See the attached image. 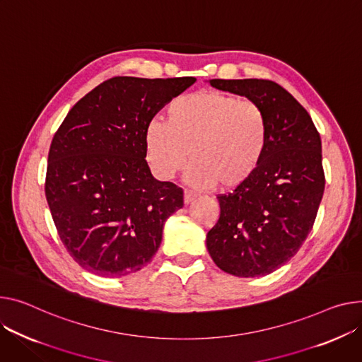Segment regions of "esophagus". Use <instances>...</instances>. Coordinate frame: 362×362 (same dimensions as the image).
<instances>
[{
	"label": "esophagus",
	"instance_id": "1",
	"mask_svg": "<svg viewBox=\"0 0 362 362\" xmlns=\"http://www.w3.org/2000/svg\"><path fill=\"white\" fill-rule=\"evenodd\" d=\"M197 199V195L195 194H192V192H185V195H183V201H185V205H189V204H192Z\"/></svg>",
	"mask_w": 362,
	"mask_h": 362
}]
</instances>
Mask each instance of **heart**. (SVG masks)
<instances>
[{"label": "heart", "instance_id": "b5f03b06", "mask_svg": "<svg viewBox=\"0 0 362 362\" xmlns=\"http://www.w3.org/2000/svg\"><path fill=\"white\" fill-rule=\"evenodd\" d=\"M269 144V120L260 105L234 94L202 90L175 99L164 122L153 120L144 132L151 172L173 179L192 161L186 180L197 187L234 189L259 168Z\"/></svg>", "mask_w": 362, "mask_h": 362}]
</instances>
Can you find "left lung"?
<instances>
[{
    "label": "left lung",
    "mask_w": 362,
    "mask_h": 362,
    "mask_svg": "<svg viewBox=\"0 0 362 362\" xmlns=\"http://www.w3.org/2000/svg\"><path fill=\"white\" fill-rule=\"evenodd\" d=\"M245 95L269 120V144L256 173L218 195L220 218L206 234L216 267L242 278L268 275L290 260L315 224L325 192L322 139L307 110L271 80H209Z\"/></svg>",
    "instance_id": "left-lung-1"
}]
</instances>
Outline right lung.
I'll return each mask as SVG.
<instances>
[{
	"instance_id": "obj_1",
	"label": "right lung",
	"mask_w": 362,
	"mask_h": 362,
	"mask_svg": "<svg viewBox=\"0 0 362 362\" xmlns=\"http://www.w3.org/2000/svg\"><path fill=\"white\" fill-rule=\"evenodd\" d=\"M195 77H113L87 93L54 135L45 195L58 234L81 268L119 278L157 253L183 190L153 177L144 132Z\"/></svg>"
}]
</instances>
